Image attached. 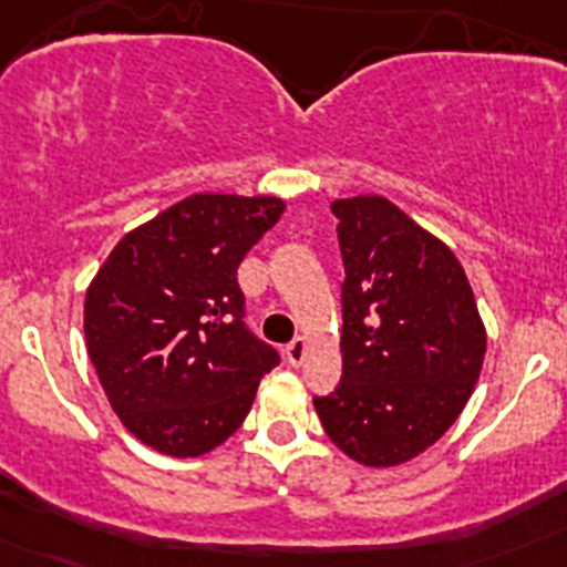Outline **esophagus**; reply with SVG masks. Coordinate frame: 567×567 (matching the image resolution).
<instances>
[{
	"label": "esophagus",
	"mask_w": 567,
	"mask_h": 567,
	"mask_svg": "<svg viewBox=\"0 0 567 567\" xmlns=\"http://www.w3.org/2000/svg\"><path fill=\"white\" fill-rule=\"evenodd\" d=\"M284 354H287L289 363L300 365V363H303V360H307V354H309V340L307 338H295L292 343H289L287 349H284Z\"/></svg>",
	"instance_id": "34e87169"
}]
</instances>
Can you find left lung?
<instances>
[{
    "label": "left lung",
    "instance_id": "8db88e82",
    "mask_svg": "<svg viewBox=\"0 0 567 567\" xmlns=\"http://www.w3.org/2000/svg\"><path fill=\"white\" fill-rule=\"evenodd\" d=\"M343 255V378L315 398L323 432L369 468L409 463L468 403L485 327L460 260L383 195L332 202Z\"/></svg>",
    "mask_w": 567,
    "mask_h": 567
}]
</instances>
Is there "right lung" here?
I'll return each instance as SVG.
<instances>
[{"label":"right lung","mask_w":567,"mask_h":567,"mask_svg":"<svg viewBox=\"0 0 567 567\" xmlns=\"http://www.w3.org/2000/svg\"><path fill=\"white\" fill-rule=\"evenodd\" d=\"M284 207L272 195H189L124 235L90 280L87 354L113 412L155 452H213L280 363L244 327L235 275Z\"/></svg>","instance_id":"1"}]
</instances>
